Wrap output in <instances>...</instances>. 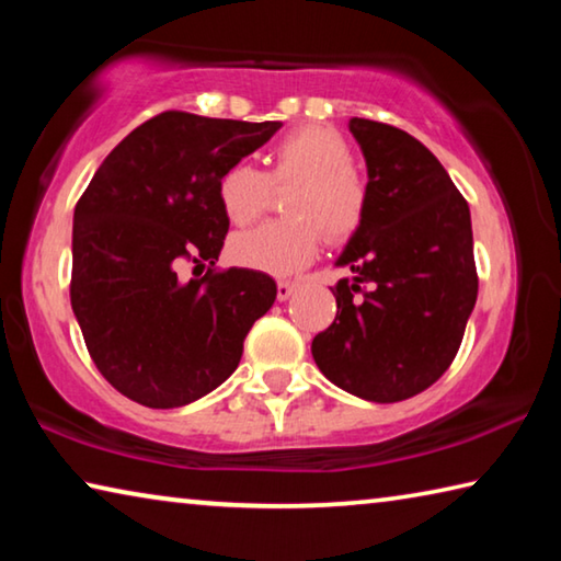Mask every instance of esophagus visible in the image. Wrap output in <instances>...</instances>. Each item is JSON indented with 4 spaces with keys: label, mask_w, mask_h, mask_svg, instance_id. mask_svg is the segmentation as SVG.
I'll list each match as a JSON object with an SVG mask.
<instances>
[{
    "label": "esophagus",
    "mask_w": 561,
    "mask_h": 561,
    "mask_svg": "<svg viewBox=\"0 0 561 561\" xmlns=\"http://www.w3.org/2000/svg\"><path fill=\"white\" fill-rule=\"evenodd\" d=\"M299 284L297 282H291V279H279L277 282V297H279V301H287L291 294H294V289H297Z\"/></svg>",
    "instance_id": "1"
}]
</instances>
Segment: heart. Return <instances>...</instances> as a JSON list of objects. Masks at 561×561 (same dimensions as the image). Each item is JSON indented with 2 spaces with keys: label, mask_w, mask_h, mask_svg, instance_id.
Returning a JSON list of instances; mask_svg holds the SVG:
<instances>
[{
  "label": "heart",
  "mask_w": 561,
  "mask_h": 561,
  "mask_svg": "<svg viewBox=\"0 0 561 561\" xmlns=\"http://www.w3.org/2000/svg\"><path fill=\"white\" fill-rule=\"evenodd\" d=\"M287 220L240 232L232 260L267 274H294L317 257L321 237L344 242L366 213V187L351 168V148L336 130L304 126L284 136L270 156V173L234 163L217 180V201L232 225H250L267 210L272 185H291Z\"/></svg>",
  "instance_id": "b5f03b06"
}]
</instances>
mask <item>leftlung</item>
<instances>
[{"label": "left lung", "instance_id": "left-lung-1", "mask_svg": "<svg viewBox=\"0 0 561 561\" xmlns=\"http://www.w3.org/2000/svg\"><path fill=\"white\" fill-rule=\"evenodd\" d=\"M366 213L336 267V319L311 341L331 383L396 403L448 371L478 299L470 207L440 160L388 123L351 118Z\"/></svg>", "mask_w": 561, "mask_h": 561}]
</instances>
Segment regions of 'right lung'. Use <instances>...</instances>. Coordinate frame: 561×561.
<instances>
[{
    "label": "right lung",
    "mask_w": 561,
    "mask_h": 561,
    "mask_svg": "<svg viewBox=\"0 0 561 561\" xmlns=\"http://www.w3.org/2000/svg\"><path fill=\"white\" fill-rule=\"evenodd\" d=\"M279 128L165 111L111 150L76 203L71 309L101 376L130 401L178 408L215 391L277 299L270 274L213 267L230 230L217 180ZM183 261L211 267L183 283Z\"/></svg>",
    "instance_id": "1"
}]
</instances>
